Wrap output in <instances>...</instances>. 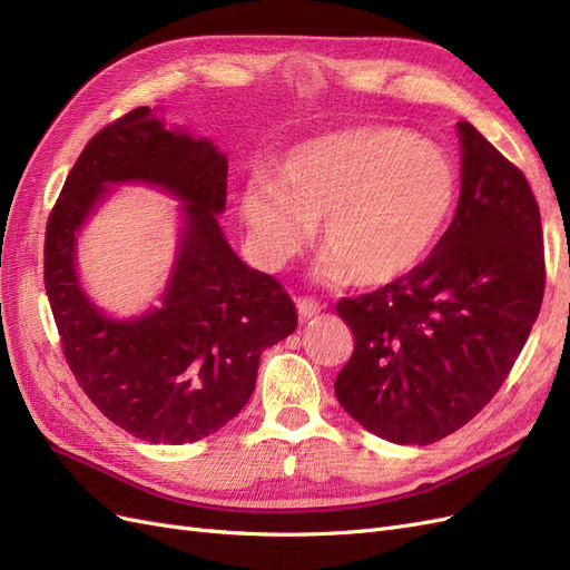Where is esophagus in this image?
Here are the masks:
<instances>
[{
  "mask_svg": "<svg viewBox=\"0 0 570 570\" xmlns=\"http://www.w3.org/2000/svg\"><path fill=\"white\" fill-rule=\"evenodd\" d=\"M321 302L312 299V297H299L297 299V314H299V321H308L314 318L316 314H321Z\"/></svg>",
  "mask_w": 570,
  "mask_h": 570,
  "instance_id": "1",
  "label": "esophagus"
}]
</instances>
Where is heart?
Masks as SVG:
<instances>
[{"mask_svg":"<svg viewBox=\"0 0 570 570\" xmlns=\"http://www.w3.org/2000/svg\"><path fill=\"white\" fill-rule=\"evenodd\" d=\"M459 176L435 142L392 126L337 130L292 147L273 183H252L239 214L262 264L283 266L318 223L325 281L387 285L433 252Z\"/></svg>","mask_w":570,"mask_h":570,"instance_id":"heart-1","label":"heart"}]
</instances>
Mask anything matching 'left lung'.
<instances>
[{"label":"left lung","mask_w":570,"mask_h":570,"mask_svg":"<svg viewBox=\"0 0 570 570\" xmlns=\"http://www.w3.org/2000/svg\"><path fill=\"white\" fill-rule=\"evenodd\" d=\"M456 216L423 264L342 297L354 352L335 381L354 421L396 444L463 428L507 381L540 314V206L519 166L461 120Z\"/></svg>","instance_id":"8db88e82"}]
</instances>
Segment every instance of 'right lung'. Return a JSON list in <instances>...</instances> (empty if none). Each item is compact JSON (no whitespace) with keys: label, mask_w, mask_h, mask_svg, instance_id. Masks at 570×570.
<instances>
[{"label":"right lung","mask_w":570,"mask_h":570,"mask_svg":"<svg viewBox=\"0 0 570 570\" xmlns=\"http://www.w3.org/2000/svg\"><path fill=\"white\" fill-rule=\"evenodd\" d=\"M226 180L214 142L137 107L85 145L49 214L45 289L66 364L132 438L185 444L216 433L249 402L262 352L297 327L285 287L239 262L220 233ZM111 181L159 184L186 212L165 304L135 322L101 315L75 275V233Z\"/></svg>","instance_id":"right-lung-1"}]
</instances>
